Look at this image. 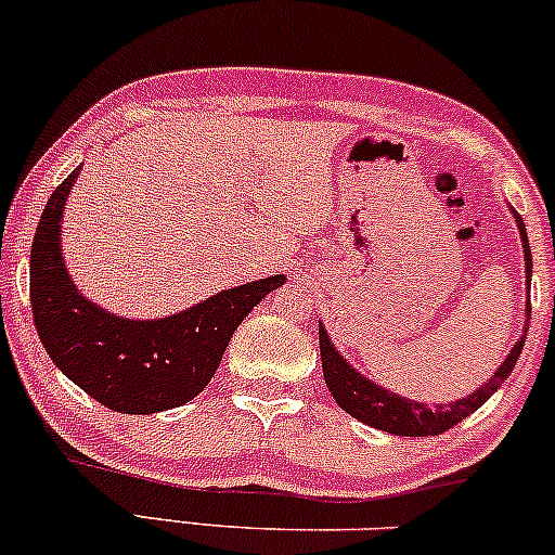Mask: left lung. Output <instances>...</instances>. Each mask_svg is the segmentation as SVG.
Wrapping results in <instances>:
<instances>
[{
	"mask_svg": "<svg viewBox=\"0 0 555 555\" xmlns=\"http://www.w3.org/2000/svg\"><path fill=\"white\" fill-rule=\"evenodd\" d=\"M515 217H517V228H520L522 248H525V273H528V282H530L532 256H530L528 233H525L520 215ZM528 312H530V301H528ZM522 346H525V335L517 340V346L509 350V356L504 359L502 366L496 369V374L489 378L481 389H476L474 395H468L466 399H459V402L427 406V404L412 402V399L391 395V391L371 384L369 378L361 376L356 369H350L348 363L338 356V350L333 348V343L327 340V333L320 325L322 374H325V384L330 395L335 397V402H338L350 417L361 420V423L376 427V430L406 435V438L440 435L451 430L453 425H459L461 420L472 415V412L479 410V406L502 387V382H507V376L512 374V369H515L517 359H520Z\"/></svg>",
	"mask_w": 555,
	"mask_h": 555,
	"instance_id": "1",
	"label": "left lung"
}]
</instances>
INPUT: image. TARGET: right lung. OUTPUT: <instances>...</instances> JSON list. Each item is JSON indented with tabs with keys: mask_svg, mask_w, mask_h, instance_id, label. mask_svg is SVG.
Listing matches in <instances>:
<instances>
[{
	"mask_svg": "<svg viewBox=\"0 0 555 555\" xmlns=\"http://www.w3.org/2000/svg\"><path fill=\"white\" fill-rule=\"evenodd\" d=\"M81 166L55 186L30 250V305L51 361L96 402L125 415L181 406L207 387L235 327L282 273L220 292L164 320H125L83 299L61 256V217Z\"/></svg>",
	"mask_w": 555,
	"mask_h": 555,
	"instance_id": "obj_1",
	"label": "right lung"
}]
</instances>
